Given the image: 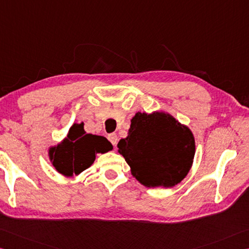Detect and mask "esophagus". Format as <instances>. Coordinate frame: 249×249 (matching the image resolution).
Here are the masks:
<instances>
[{
  "instance_id": "obj_1",
  "label": "esophagus",
  "mask_w": 249,
  "mask_h": 249,
  "mask_svg": "<svg viewBox=\"0 0 249 249\" xmlns=\"http://www.w3.org/2000/svg\"><path fill=\"white\" fill-rule=\"evenodd\" d=\"M108 140L111 142L112 145H117V142H118V138H117V134L116 133H110L108 136Z\"/></svg>"
}]
</instances>
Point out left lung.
<instances>
[{
    "label": "left lung",
    "mask_w": 249,
    "mask_h": 249,
    "mask_svg": "<svg viewBox=\"0 0 249 249\" xmlns=\"http://www.w3.org/2000/svg\"><path fill=\"white\" fill-rule=\"evenodd\" d=\"M117 146L139 182L165 188L179 184L187 176L196 151L190 129L163 111L137 112L128 137Z\"/></svg>",
    "instance_id": "left-lung-1"
}]
</instances>
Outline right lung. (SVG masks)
<instances>
[{"instance_id":"1","label":"right lung","mask_w":249,"mask_h":249,"mask_svg":"<svg viewBox=\"0 0 249 249\" xmlns=\"http://www.w3.org/2000/svg\"><path fill=\"white\" fill-rule=\"evenodd\" d=\"M111 150V143L106 138L86 133L82 122L70 128L67 138L60 144L50 147L49 159L60 174L72 177L89 168L96 154Z\"/></svg>"}]
</instances>
